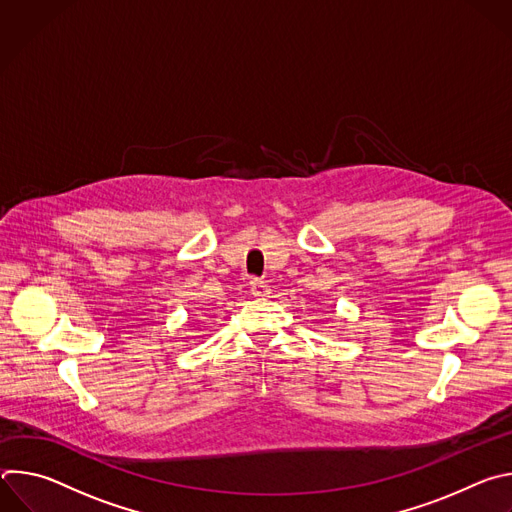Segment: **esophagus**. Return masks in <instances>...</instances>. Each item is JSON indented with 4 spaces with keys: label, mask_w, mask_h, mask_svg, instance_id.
<instances>
[{
    "label": "esophagus",
    "mask_w": 512,
    "mask_h": 512,
    "mask_svg": "<svg viewBox=\"0 0 512 512\" xmlns=\"http://www.w3.org/2000/svg\"><path fill=\"white\" fill-rule=\"evenodd\" d=\"M251 294L255 298H265L269 294V285L263 279H251Z\"/></svg>",
    "instance_id": "esophagus-1"
}]
</instances>
